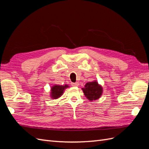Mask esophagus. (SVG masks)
Listing matches in <instances>:
<instances>
[{
    "mask_svg": "<svg viewBox=\"0 0 149 149\" xmlns=\"http://www.w3.org/2000/svg\"><path fill=\"white\" fill-rule=\"evenodd\" d=\"M71 85L73 86H78L79 85V83H71Z\"/></svg>",
    "mask_w": 149,
    "mask_h": 149,
    "instance_id": "1",
    "label": "esophagus"
}]
</instances>
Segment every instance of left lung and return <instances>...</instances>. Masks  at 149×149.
<instances>
[{
  "mask_svg": "<svg viewBox=\"0 0 149 149\" xmlns=\"http://www.w3.org/2000/svg\"><path fill=\"white\" fill-rule=\"evenodd\" d=\"M82 90L86 97L90 101L100 99L103 93L102 87L95 80L92 82L87 83L85 84L84 88H82Z\"/></svg>",
  "mask_w": 149,
  "mask_h": 149,
  "instance_id": "8db88e82",
  "label": "left lung"
}]
</instances>
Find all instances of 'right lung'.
Wrapping results in <instances>:
<instances>
[{"label": "right lung", "instance_id": "1", "mask_svg": "<svg viewBox=\"0 0 149 149\" xmlns=\"http://www.w3.org/2000/svg\"><path fill=\"white\" fill-rule=\"evenodd\" d=\"M69 88V86L65 85H57L55 84L51 87L50 90V97L53 100H56L62 96L65 89Z\"/></svg>", "mask_w": 149, "mask_h": 149}]
</instances>
